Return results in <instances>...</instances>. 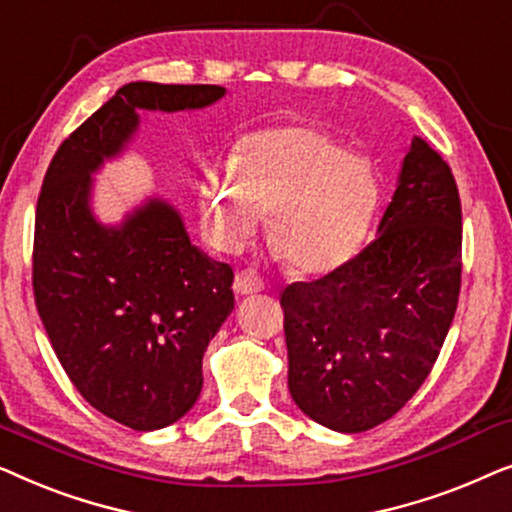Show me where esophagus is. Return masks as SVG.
<instances>
[{
  "mask_svg": "<svg viewBox=\"0 0 512 512\" xmlns=\"http://www.w3.org/2000/svg\"><path fill=\"white\" fill-rule=\"evenodd\" d=\"M233 289H235L237 296H251V293L263 291V277L258 275L256 270L244 268V270H240V272H237V275H235Z\"/></svg>",
  "mask_w": 512,
  "mask_h": 512,
  "instance_id": "1",
  "label": "esophagus"
}]
</instances>
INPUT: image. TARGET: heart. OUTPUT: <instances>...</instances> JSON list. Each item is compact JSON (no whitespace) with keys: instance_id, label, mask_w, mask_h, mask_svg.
Returning a JSON list of instances; mask_svg holds the SVG:
<instances>
[{"instance_id":"obj_1","label":"heart","mask_w":512,"mask_h":512,"mask_svg":"<svg viewBox=\"0 0 512 512\" xmlns=\"http://www.w3.org/2000/svg\"><path fill=\"white\" fill-rule=\"evenodd\" d=\"M202 209L216 240L237 247L270 214V244L298 272L317 275L359 249L373 219L375 181L312 128H270L242 139L230 170L212 167Z\"/></svg>"}]
</instances>
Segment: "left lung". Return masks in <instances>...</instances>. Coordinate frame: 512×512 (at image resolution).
<instances>
[{
    "label": "left lung",
    "mask_w": 512,
    "mask_h": 512,
    "mask_svg": "<svg viewBox=\"0 0 512 512\" xmlns=\"http://www.w3.org/2000/svg\"><path fill=\"white\" fill-rule=\"evenodd\" d=\"M459 291L457 181L415 137L380 235L328 275L282 291L291 398L340 433L387 422L429 377Z\"/></svg>",
    "instance_id": "left-lung-1"
}]
</instances>
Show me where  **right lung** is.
Here are the masks:
<instances>
[{
    "label": "right lung",
    "mask_w": 512,
    "mask_h": 512,
    "mask_svg": "<svg viewBox=\"0 0 512 512\" xmlns=\"http://www.w3.org/2000/svg\"><path fill=\"white\" fill-rule=\"evenodd\" d=\"M221 86L135 81L83 121L48 165L34 216L32 291L53 352L97 412L135 431L198 401L202 356L235 307L233 270L200 254L179 214L151 200L123 228L88 209L90 172L137 128V109H200Z\"/></svg>",
    "instance_id": "1"
}]
</instances>
